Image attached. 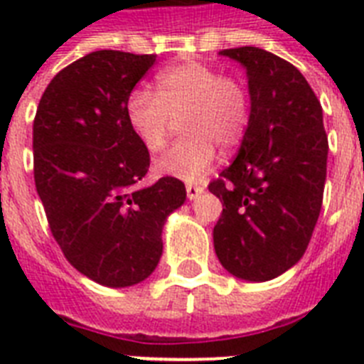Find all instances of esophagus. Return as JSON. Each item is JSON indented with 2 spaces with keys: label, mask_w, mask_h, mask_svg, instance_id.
Segmentation results:
<instances>
[{
  "label": "esophagus",
  "mask_w": 364,
  "mask_h": 364,
  "mask_svg": "<svg viewBox=\"0 0 364 364\" xmlns=\"http://www.w3.org/2000/svg\"><path fill=\"white\" fill-rule=\"evenodd\" d=\"M202 193H204V187H200V185H193V183H188V185H187V196H188V200L198 198V196Z\"/></svg>",
  "instance_id": "34e87169"
}]
</instances>
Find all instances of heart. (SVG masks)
<instances>
[{"label": "heart", "mask_w": 364, "mask_h": 364, "mask_svg": "<svg viewBox=\"0 0 364 364\" xmlns=\"http://www.w3.org/2000/svg\"><path fill=\"white\" fill-rule=\"evenodd\" d=\"M124 111L132 132L151 153L164 149L173 119L183 116L185 137L156 162V171L196 181L215 164L217 147L240 145L247 130L249 98L238 79L193 60L160 71L156 92L134 90Z\"/></svg>", "instance_id": "obj_1"}]
</instances>
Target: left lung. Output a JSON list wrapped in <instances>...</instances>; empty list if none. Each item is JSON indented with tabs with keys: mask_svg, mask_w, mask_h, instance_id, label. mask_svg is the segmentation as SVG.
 I'll list each match as a JSON object with an SVG mask.
<instances>
[{
	"mask_svg": "<svg viewBox=\"0 0 364 364\" xmlns=\"http://www.w3.org/2000/svg\"><path fill=\"white\" fill-rule=\"evenodd\" d=\"M247 75L251 111L238 156L210 183L223 202L219 262L268 282L302 259L323 204L328 141L319 100L293 64L259 47L225 48Z\"/></svg>",
	"mask_w": 364,
	"mask_h": 364,
	"instance_id": "left-lung-1",
	"label": "left lung"
}]
</instances>
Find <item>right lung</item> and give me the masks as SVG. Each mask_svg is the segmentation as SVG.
Here are the masks:
<instances>
[{"label": "right lung", "mask_w": 364, "mask_h": 364, "mask_svg": "<svg viewBox=\"0 0 364 364\" xmlns=\"http://www.w3.org/2000/svg\"><path fill=\"white\" fill-rule=\"evenodd\" d=\"M154 60L82 56L48 82L33 121V177L50 232L70 264L105 287L153 274L166 219L187 200L176 177L143 185L151 159L126 121V100Z\"/></svg>", "instance_id": "right-lung-1"}]
</instances>
